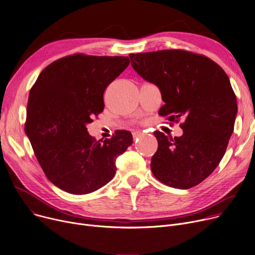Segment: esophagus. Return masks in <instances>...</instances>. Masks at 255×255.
<instances>
[{"label":"esophagus","instance_id":"obj_1","mask_svg":"<svg viewBox=\"0 0 255 255\" xmlns=\"http://www.w3.org/2000/svg\"><path fill=\"white\" fill-rule=\"evenodd\" d=\"M141 135H143V133L141 131H135V132H133V138L136 139V138L140 137Z\"/></svg>","mask_w":255,"mask_h":255}]
</instances>
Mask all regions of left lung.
<instances>
[{
    "label": "left lung",
    "instance_id": "8db88e82",
    "mask_svg": "<svg viewBox=\"0 0 255 255\" xmlns=\"http://www.w3.org/2000/svg\"><path fill=\"white\" fill-rule=\"evenodd\" d=\"M129 57L136 73L160 88L165 105L159 115L170 124L183 121L179 137L154 132L158 149L151 172L168 186L191 189L214 171L234 131L238 108L230 79L207 56L181 49Z\"/></svg>",
    "mask_w": 255,
    "mask_h": 255
}]
</instances>
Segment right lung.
Wrapping results in <instances>:
<instances>
[{"label": "right lung", "mask_w": 255, "mask_h": 255, "mask_svg": "<svg viewBox=\"0 0 255 255\" xmlns=\"http://www.w3.org/2000/svg\"><path fill=\"white\" fill-rule=\"evenodd\" d=\"M129 63L127 56L76 53L50 63L32 85L24 131L46 177L62 191L85 195L103 188L116 173L117 157L132 144L127 130L97 141L86 128Z\"/></svg>", "instance_id": "obj_1"}]
</instances>
